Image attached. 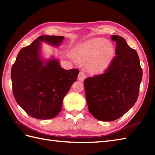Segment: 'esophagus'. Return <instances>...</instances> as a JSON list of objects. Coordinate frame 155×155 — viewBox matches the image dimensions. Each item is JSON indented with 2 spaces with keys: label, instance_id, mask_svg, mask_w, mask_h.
<instances>
[{
  "label": "esophagus",
  "instance_id": "obj_1",
  "mask_svg": "<svg viewBox=\"0 0 155 155\" xmlns=\"http://www.w3.org/2000/svg\"><path fill=\"white\" fill-rule=\"evenodd\" d=\"M85 78H86V74H85V73L83 72V71H81V72H80V73L78 74V79L80 81L83 82V81H84Z\"/></svg>",
  "mask_w": 155,
  "mask_h": 155
}]
</instances>
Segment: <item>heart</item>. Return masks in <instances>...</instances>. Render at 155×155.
<instances>
[{"instance_id": "heart-1", "label": "heart", "mask_w": 155, "mask_h": 155, "mask_svg": "<svg viewBox=\"0 0 155 155\" xmlns=\"http://www.w3.org/2000/svg\"><path fill=\"white\" fill-rule=\"evenodd\" d=\"M79 55L84 60L91 58L90 65L93 69L102 71L110 64L114 58V46L110 41L103 38L92 39L81 48Z\"/></svg>"}]
</instances>
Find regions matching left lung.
<instances>
[{"label": "left lung", "instance_id": "left-lung-1", "mask_svg": "<svg viewBox=\"0 0 155 155\" xmlns=\"http://www.w3.org/2000/svg\"><path fill=\"white\" fill-rule=\"evenodd\" d=\"M116 57L104 73L84 81L89 112L99 120L109 122L128 112L137 100L143 71L137 51L124 38L112 35Z\"/></svg>", "mask_w": 155, "mask_h": 155}]
</instances>
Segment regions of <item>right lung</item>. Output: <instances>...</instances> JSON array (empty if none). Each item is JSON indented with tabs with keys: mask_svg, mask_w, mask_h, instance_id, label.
<instances>
[{
	"mask_svg": "<svg viewBox=\"0 0 155 155\" xmlns=\"http://www.w3.org/2000/svg\"><path fill=\"white\" fill-rule=\"evenodd\" d=\"M62 36H40L17 55L12 67L13 94L18 104L33 118L46 120L61 111L63 98L73 83L79 71L65 70L59 59L42 55V42L59 47Z\"/></svg>",
	"mask_w": 155,
	"mask_h": 155,
	"instance_id": "right-lung-1",
	"label": "right lung"
}]
</instances>
